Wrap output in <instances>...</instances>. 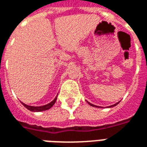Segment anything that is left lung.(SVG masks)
I'll return each instance as SVG.
<instances>
[{"label":"left lung","instance_id":"8db88e82","mask_svg":"<svg viewBox=\"0 0 147 147\" xmlns=\"http://www.w3.org/2000/svg\"><path fill=\"white\" fill-rule=\"evenodd\" d=\"M119 102H117V103H116V104H114V105H110V106H109V108H111V107H114V106H116V105H117V104L119 103ZM88 103H89L90 105H91V106H93V107H99V106H97V105H93V104L90 103V102H88Z\"/></svg>","mask_w":147,"mask_h":147}]
</instances>
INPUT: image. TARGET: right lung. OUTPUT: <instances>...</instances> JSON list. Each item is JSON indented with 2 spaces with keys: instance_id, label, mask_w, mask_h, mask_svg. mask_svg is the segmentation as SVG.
Returning a JSON list of instances; mask_svg holds the SVG:
<instances>
[{
  "instance_id": "obj_1",
  "label": "right lung",
  "mask_w": 147,
  "mask_h": 147,
  "mask_svg": "<svg viewBox=\"0 0 147 147\" xmlns=\"http://www.w3.org/2000/svg\"><path fill=\"white\" fill-rule=\"evenodd\" d=\"M56 101H57V97H56V98H54V100H53L50 103H49V104H47V105H42V106H30V105L24 104V103H23V102H21V103L24 105V107H26L27 109H29L30 111H32V112H42V111H45V110H48V109H49L53 105H54Z\"/></svg>"
}]
</instances>
